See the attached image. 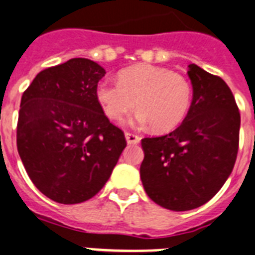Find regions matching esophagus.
I'll return each mask as SVG.
<instances>
[{
    "label": "esophagus",
    "mask_w": 255,
    "mask_h": 255,
    "mask_svg": "<svg viewBox=\"0 0 255 255\" xmlns=\"http://www.w3.org/2000/svg\"><path fill=\"white\" fill-rule=\"evenodd\" d=\"M125 138L126 142L129 143V144H136V143L140 142V138L135 134H132V132H125Z\"/></svg>",
    "instance_id": "obj_1"
}]
</instances>
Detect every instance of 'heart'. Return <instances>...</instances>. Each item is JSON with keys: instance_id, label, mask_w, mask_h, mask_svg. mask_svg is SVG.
Masks as SVG:
<instances>
[{"instance_id": "1", "label": "heart", "mask_w": 255, "mask_h": 255, "mask_svg": "<svg viewBox=\"0 0 255 255\" xmlns=\"http://www.w3.org/2000/svg\"><path fill=\"white\" fill-rule=\"evenodd\" d=\"M96 99L105 116L113 121H121L136 105L139 111L131 120L132 125H152L155 131L168 132L188 115L191 87L182 75L143 64L120 71L119 83H99Z\"/></svg>"}]
</instances>
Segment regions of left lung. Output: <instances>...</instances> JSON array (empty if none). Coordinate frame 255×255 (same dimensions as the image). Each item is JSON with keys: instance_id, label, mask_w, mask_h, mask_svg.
<instances>
[{"instance_id": "8db88e82", "label": "left lung", "mask_w": 255, "mask_h": 255, "mask_svg": "<svg viewBox=\"0 0 255 255\" xmlns=\"http://www.w3.org/2000/svg\"><path fill=\"white\" fill-rule=\"evenodd\" d=\"M190 109L177 129L144 138L140 180L147 195L172 211L205 205L232 173L239 151L240 112L222 78L189 65Z\"/></svg>"}]
</instances>
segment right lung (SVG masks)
Wrapping results in <instances>:
<instances>
[{
	"instance_id": "add662e5",
	"label": "right lung",
	"mask_w": 255,
	"mask_h": 255,
	"mask_svg": "<svg viewBox=\"0 0 255 255\" xmlns=\"http://www.w3.org/2000/svg\"><path fill=\"white\" fill-rule=\"evenodd\" d=\"M105 70L71 58L40 71L23 92L16 128L19 156L45 197L75 205L96 195L126 147L96 99Z\"/></svg>"
}]
</instances>
